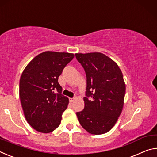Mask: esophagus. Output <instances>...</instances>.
Here are the masks:
<instances>
[{
  "instance_id": "esophagus-1",
  "label": "esophagus",
  "mask_w": 157,
  "mask_h": 157,
  "mask_svg": "<svg viewBox=\"0 0 157 157\" xmlns=\"http://www.w3.org/2000/svg\"><path fill=\"white\" fill-rule=\"evenodd\" d=\"M74 100H75V98H69V101H70V102L71 103H72L73 101H74Z\"/></svg>"
}]
</instances>
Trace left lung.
Masks as SVG:
<instances>
[{"label":"left lung","instance_id":"left-lung-1","mask_svg":"<svg viewBox=\"0 0 157 157\" xmlns=\"http://www.w3.org/2000/svg\"><path fill=\"white\" fill-rule=\"evenodd\" d=\"M75 56L86 75L84 108L76 113L77 116L90 134H105L115 125L123 110L126 89L123 73L118 64L103 53H76Z\"/></svg>","mask_w":157,"mask_h":157}]
</instances>
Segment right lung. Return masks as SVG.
<instances>
[{
  "label": "right lung",
  "instance_id": "right-lung-1",
  "mask_svg": "<svg viewBox=\"0 0 157 157\" xmlns=\"http://www.w3.org/2000/svg\"><path fill=\"white\" fill-rule=\"evenodd\" d=\"M73 57V53L46 51L23 70L19 83L21 106L26 121L36 131L50 133L60 124L69 100L61 94L58 78Z\"/></svg>",
  "mask_w": 157,
  "mask_h": 157
}]
</instances>
